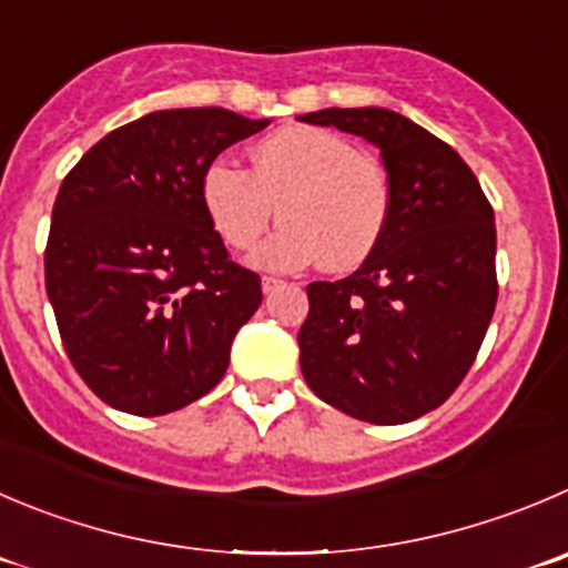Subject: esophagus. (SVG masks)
<instances>
[{"mask_svg": "<svg viewBox=\"0 0 568 568\" xmlns=\"http://www.w3.org/2000/svg\"><path fill=\"white\" fill-rule=\"evenodd\" d=\"M281 284H284V281L273 278V275H264V278H262V290H264V293H275V290H278Z\"/></svg>", "mask_w": 568, "mask_h": 568, "instance_id": "obj_1", "label": "esophagus"}]
</instances>
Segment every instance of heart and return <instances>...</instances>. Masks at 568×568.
<instances>
[{"mask_svg":"<svg viewBox=\"0 0 568 568\" xmlns=\"http://www.w3.org/2000/svg\"><path fill=\"white\" fill-rule=\"evenodd\" d=\"M203 203L225 245L247 251L278 209L281 225L256 253L267 270H298L323 258L354 270L379 247L393 192L385 166L323 128L293 125L253 148L251 170L214 161L203 172Z\"/></svg>","mask_w":568,"mask_h":568,"instance_id":"heart-1","label":"heart"}]
</instances>
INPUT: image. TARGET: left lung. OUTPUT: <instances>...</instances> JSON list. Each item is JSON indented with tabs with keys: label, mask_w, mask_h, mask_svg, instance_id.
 I'll list each match as a JSON object with an SVG mask.
<instances>
[{
	"label": "left lung",
	"mask_w": 568,
	"mask_h": 568,
	"mask_svg": "<svg viewBox=\"0 0 568 568\" xmlns=\"http://www.w3.org/2000/svg\"><path fill=\"white\" fill-rule=\"evenodd\" d=\"M379 148L390 223L356 273L312 281L298 332L317 398L368 424H407L460 387L496 310L494 209L446 142L387 108L301 116Z\"/></svg>",
	"instance_id": "1"
}]
</instances>
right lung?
I'll return each instance as SVG.
<instances>
[{
    "mask_svg": "<svg viewBox=\"0 0 568 568\" xmlns=\"http://www.w3.org/2000/svg\"><path fill=\"white\" fill-rule=\"evenodd\" d=\"M270 119L175 108L128 122L69 170L52 206L47 295L69 362L122 413L166 415L206 396L262 278L231 262L203 172Z\"/></svg>",
    "mask_w": 568,
    "mask_h": 568,
    "instance_id": "1",
    "label": "right lung"
}]
</instances>
